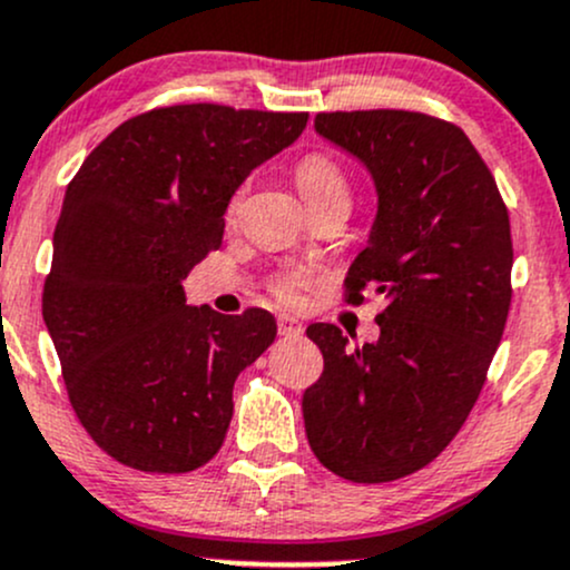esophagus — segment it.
Masks as SVG:
<instances>
[{
  "label": "esophagus",
  "instance_id": "34e87169",
  "mask_svg": "<svg viewBox=\"0 0 570 570\" xmlns=\"http://www.w3.org/2000/svg\"><path fill=\"white\" fill-rule=\"evenodd\" d=\"M277 328H279V336H298L304 332L302 323H298L296 317H291V315H279Z\"/></svg>",
  "mask_w": 570,
  "mask_h": 570
}]
</instances>
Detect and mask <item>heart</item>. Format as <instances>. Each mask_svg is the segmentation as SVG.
Returning a JSON list of instances; mask_svg holds the SVG:
<instances>
[{
  "label": "heart",
  "instance_id": "b5f03b06",
  "mask_svg": "<svg viewBox=\"0 0 570 570\" xmlns=\"http://www.w3.org/2000/svg\"><path fill=\"white\" fill-rule=\"evenodd\" d=\"M296 187L302 193L304 204L309 206V212L332 204L351 206V181H347V174L326 151H312V155L298 160ZM304 285H307V279L302 274H283V277L274 279V293L283 302H298Z\"/></svg>",
  "mask_w": 570,
  "mask_h": 570
}]
</instances>
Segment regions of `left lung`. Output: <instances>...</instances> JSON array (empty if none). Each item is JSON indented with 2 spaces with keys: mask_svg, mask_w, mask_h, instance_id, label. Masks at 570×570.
<instances>
[{
  "mask_svg": "<svg viewBox=\"0 0 570 570\" xmlns=\"http://www.w3.org/2000/svg\"><path fill=\"white\" fill-rule=\"evenodd\" d=\"M315 132L364 165L377 193L347 302L385 298L381 336L347 347L332 323L307 336L323 375L304 391L309 449L358 483L394 481L454 440L487 381L511 307V225L487 163L443 119L413 111L317 114Z\"/></svg>",
  "mask_w": 570,
  "mask_h": 570,
  "instance_id": "1",
  "label": "left lung"
}]
</instances>
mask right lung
<instances>
[{
    "label": "right lung",
    "mask_w": 570,
    "mask_h": 570,
    "mask_svg": "<svg viewBox=\"0 0 570 570\" xmlns=\"http://www.w3.org/2000/svg\"><path fill=\"white\" fill-rule=\"evenodd\" d=\"M307 114L170 106L127 119L67 185L42 291L70 405L116 462L189 473L217 454L234 383L277 336L266 309L189 307L181 279L225 209Z\"/></svg>",
    "instance_id": "add662e5"
}]
</instances>
